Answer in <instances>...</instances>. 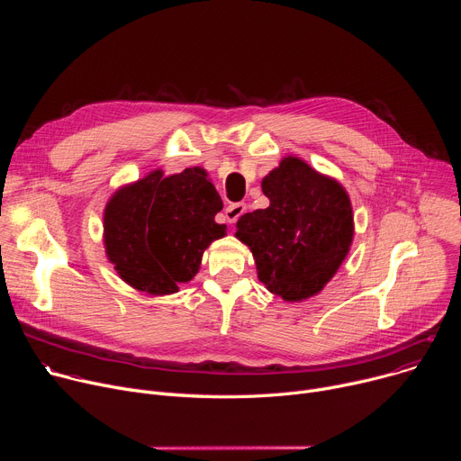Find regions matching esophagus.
Masks as SVG:
<instances>
[{
  "instance_id": "esophagus-1",
  "label": "esophagus",
  "mask_w": 461,
  "mask_h": 461,
  "mask_svg": "<svg viewBox=\"0 0 461 461\" xmlns=\"http://www.w3.org/2000/svg\"><path fill=\"white\" fill-rule=\"evenodd\" d=\"M245 211H247V205H245V203H233V205L226 207V211H224L226 221H228L230 224H235V222L239 221V216L245 214Z\"/></svg>"
}]
</instances>
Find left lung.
I'll use <instances>...</instances> for the list:
<instances>
[{"label":"left lung","mask_w":461,"mask_h":461,"mask_svg":"<svg viewBox=\"0 0 461 461\" xmlns=\"http://www.w3.org/2000/svg\"><path fill=\"white\" fill-rule=\"evenodd\" d=\"M261 190L269 207L240 216L235 237L250 249L258 278L271 294L285 303L318 295L353 243L348 190L294 155L263 177Z\"/></svg>","instance_id":"left-lung-1"}]
</instances>
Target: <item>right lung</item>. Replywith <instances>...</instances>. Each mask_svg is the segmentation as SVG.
<instances>
[{
	"label": "right lung",
	"mask_w": 461,
	"mask_h": 461,
	"mask_svg": "<svg viewBox=\"0 0 461 461\" xmlns=\"http://www.w3.org/2000/svg\"><path fill=\"white\" fill-rule=\"evenodd\" d=\"M209 174L194 166L164 176L160 167L119 186L104 207V249L113 269L131 287L151 297L172 295L200 271L202 256L226 224Z\"/></svg>",
	"instance_id": "right-lung-1"
}]
</instances>
